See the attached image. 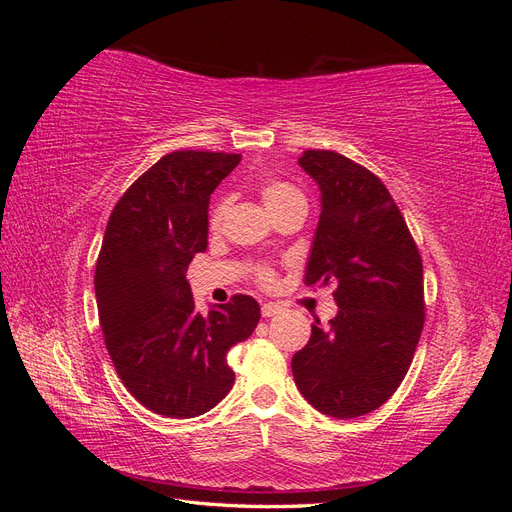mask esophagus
I'll list each match as a JSON object with an SVG mask.
<instances>
[{
    "instance_id": "esophagus-1",
    "label": "esophagus",
    "mask_w": 512,
    "mask_h": 512,
    "mask_svg": "<svg viewBox=\"0 0 512 512\" xmlns=\"http://www.w3.org/2000/svg\"><path fill=\"white\" fill-rule=\"evenodd\" d=\"M282 305H277V303H265V305H262V316H265V318H271V316H277V314H280L282 312Z\"/></svg>"
}]
</instances>
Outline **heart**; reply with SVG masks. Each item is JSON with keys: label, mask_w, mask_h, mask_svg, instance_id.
<instances>
[{"label": "heart", "mask_w": 512, "mask_h": 512, "mask_svg": "<svg viewBox=\"0 0 512 512\" xmlns=\"http://www.w3.org/2000/svg\"><path fill=\"white\" fill-rule=\"evenodd\" d=\"M260 194H262V200H265V205H267V209L271 213L277 211V209H282V207L294 205V203H303L305 205L303 194L297 188H294V185H290L286 181H269V183L262 185V192ZM226 207H228V200L226 198H222L220 203L213 207V211H211V226L213 228L222 222V215H224ZM260 280L269 282L271 275L267 271H260Z\"/></svg>", "instance_id": "obj_1"}]
</instances>
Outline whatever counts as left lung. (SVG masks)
<instances>
[{"instance_id":"obj_1","label":"left lung","mask_w":512,"mask_h":512,"mask_svg":"<svg viewBox=\"0 0 512 512\" xmlns=\"http://www.w3.org/2000/svg\"><path fill=\"white\" fill-rule=\"evenodd\" d=\"M299 166L320 190L307 286H333L337 314L292 356V376L318 412L354 418L380 408L404 380L423 331V260L384 183L335 151Z\"/></svg>"}]
</instances>
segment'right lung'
I'll return each mask as SVG.
<instances>
[{
	"instance_id": "right-lung-1",
	"label": "right lung",
	"mask_w": 512,
	"mask_h": 512,
	"mask_svg": "<svg viewBox=\"0 0 512 512\" xmlns=\"http://www.w3.org/2000/svg\"><path fill=\"white\" fill-rule=\"evenodd\" d=\"M239 162V153H168L119 198L104 232L96 301L106 350L126 389L168 418L220 404L235 384L228 350L260 320L247 294L200 314L185 277L207 250L211 194Z\"/></svg>"
}]
</instances>
